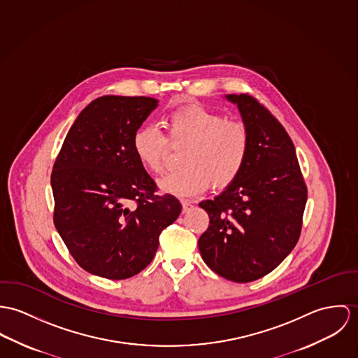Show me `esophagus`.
<instances>
[{
	"label": "esophagus",
	"instance_id": "34e87169",
	"mask_svg": "<svg viewBox=\"0 0 358 358\" xmlns=\"http://www.w3.org/2000/svg\"><path fill=\"white\" fill-rule=\"evenodd\" d=\"M192 208H194V203H192V201H188V200L182 201V213H188V211H191Z\"/></svg>",
	"mask_w": 358,
	"mask_h": 358
}]
</instances>
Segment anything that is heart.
I'll return each instance as SVG.
<instances>
[{
  "instance_id": "b5f03b06",
  "label": "heart",
  "mask_w": 358,
  "mask_h": 358,
  "mask_svg": "<svg viewBox=\"0 0 358 358\" xmlns=\"http://www.w3.org/2000/svg\"><path fill=\"white\" fill-rule=\"evenodd\" d=\"M166 136L154 124H143L133 133L131 147L140 164L152 174L164 169L171 147L184 145L181 169L166 174L160 189L180 198L231 185L244 169L250 152V133L241 120H227L222 114L200 104H188L164 117Z\"/></svg>"
}]
</instances>
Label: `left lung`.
<instances>
[{"instance_id": "left-lung-1", "label": "left lung", "mask_w": 358, "mask_h": 358, "mask_svg": "<svg viewBox=\"0 0 358 358\" xmlns=\"http://www.w3.org/2000/svg\"><path fill=\"white\" fill-rule=\"evenodd\" d=\"M227 99L238 104L250 152L220 196L199 203L210 217L199 251L217 275L250 282L278 268L298 243L308 188L294 143L276 117L250 94Z\"/></svg>"}]
</instances>
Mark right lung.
<instances>
[{
    "label": "right lung",
    "mask_w": 358,
    "mask_h": 358,
    "mask_svg": "<svg viewBox=\"0 0 358 358\" xmlns=\"http://www.w3.org/2000/svg\"><path fill=\"white\" fill-rule=\"evenodd\" d=\"M158 106L145 96H103L82 110L55 160L53 224L80 268L131 278L154 259L162 231L181 213L136 158L131 137Z\"/></svg>",
    "instance_id": "add662e5"
}]
</instances>
